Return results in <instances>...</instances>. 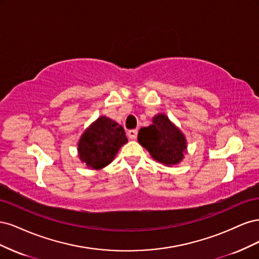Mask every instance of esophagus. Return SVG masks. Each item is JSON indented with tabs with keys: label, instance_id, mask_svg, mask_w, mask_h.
I'll list each match as a JSON object with an SVG mask.
<instances>
[{
	"label": "esophagus",
	"instance_id": "obj_1",
	"mask_svg": "<svg viewBox=\"0 0 259 259\" xmlns=\"http://www.w3.org/2000/svg\"><path fill=\"white\" fill-rule=\"evenodd\" d=\"M137 130H130L128 132H127V137L130 138V139H136V137H137Z\"/></svg>",
	"mask_w": 259,
	"mask_h": 259
}]
</instances>
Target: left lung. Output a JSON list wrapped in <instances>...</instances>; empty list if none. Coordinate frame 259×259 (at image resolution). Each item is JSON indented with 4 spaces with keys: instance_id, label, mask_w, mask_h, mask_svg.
I'll use <instances>...</instances> for the list:
<instances>
[{
    "instance_id": "left-lung-1",
    "label": "left lung",
    "mask_w": 259,
    "mask_h": 259,
    "mask_svg": "<svg viewBox=\"0 0 259 259\" xmlns=\"http://www.w3.org/2000/svg\"><path fill=\"white\" fill-rule=\"evenodd\" d=\"M138 143L151 158L165 166L176 165L187 153V139L184 133L164 113L152 117V124L140 128Z\"/></svg>"
}]
</instances>
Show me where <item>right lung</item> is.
Listing matches in <instances>:
<instances>
[{"mask_svg": "<svg viewBox=\"0 0 259 259\" xmlns=\"http://www.w3.org/2000/svg\"><path fill=\"white\" fill-rule=\"evenodd\" d=\"M126 143L127 138L121 125L101 115L83 132L77 143V154L86 166L98 170L109 165Z\"/></svg>", "mask_w": 259, "mask_h": 259, "instance_id": "right-lung-1", "label": "right lung"}]
</instances>
